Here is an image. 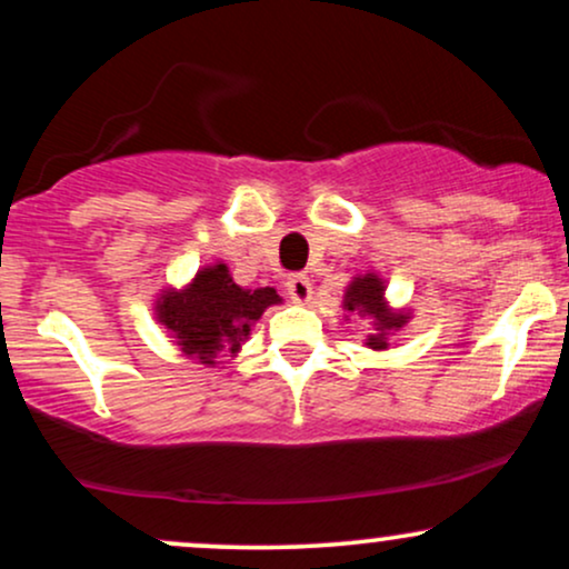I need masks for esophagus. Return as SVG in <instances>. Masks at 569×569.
<instances>
[{"label":"esophagus","mask_w":569,"mask_h":569,"mask_svg":"<svg viewBox=\"0 0 569 569\" xmlns=\"http://www.w3.org/2000/svg\"><path fill=\"white\" fill-rule=\"evenodd\" d=\"M286 289H289L293 302H299V305L310 302L312 283L307 280V276H302V272H297V276H289V280H286Z\"/></svg>","instance_id":"1"}]
</instances>
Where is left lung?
I'll return each instance as SVG.
<instances>
[{
	"instance_id": "1",
	"label": "left lung",
	"mask_w": 569,
	"mask_h": 569,
	"mask_svg": "<svg viewBox=\"0 0 569 569\" xmlns=\"http://www.w3.org/2000/svg\"><path fill=\"white\" fill-rule=\"evenodd\" d=\"M345 310L360 315V318L371 315L376 333H371L366 341L371 350H387V331H397V328H402V323H406V315L387 310L385 283L376 276H362L352 280V286L345 293Z\"/></svg>"
}]
</instances>
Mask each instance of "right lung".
I'll return each instance as SVG.
<instances>
[{
	"label": "right lung",
	"instance_id": "right-lung-1",
	"mask_svg": "<svg viewBox=\"0 0 569 569\" xmlns=\"http://www.w3.org/2000/svg\"><path fill=\"white\" fill-rule=\"evenodd\" d=\"M280 302L276 289H241L228 267H203L184 291H167L159 302V320L180 341L184 355L214 366L217 352H238L251 323L270 305Z\"/></svg>",
	"mask_w": 569,
	"mask_h": 569
}]
</instances>
